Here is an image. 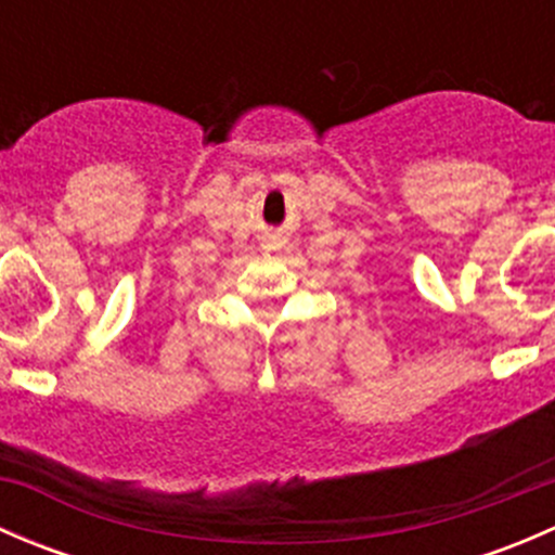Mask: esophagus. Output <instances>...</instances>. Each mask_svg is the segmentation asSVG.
Here are the masks:
<instances>
[{
    "instance_id": "34e87169",
    "label": "esophagus",
    "mask_w": 555,
    "mask_h": 555,
    "mask_svg": "<svg viewBox=\"0 0 555 555\" xmlns=\"http://www.w3.org/2000/svg\"><path fill=\"white\" fill-rule=\"evenodd\" d=\"M287 246V236L282 231H266L262 233V249L266 251H282Z\"/></svg>"
}]
</instances>
